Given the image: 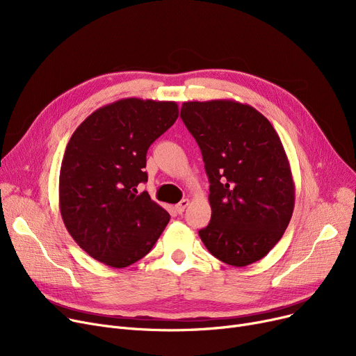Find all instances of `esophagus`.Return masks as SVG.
Listing matches in <instances>:
<instances>
[{
    "mask_svg": "<svg viewBox=\"0 0 356 356\" xmlns=\"http://www.w3.org/2000/svg\"><path fill=\"white\" fill-rule=\"evenodd\" d=\"M188 204H189V199H183L181 202H179V203L176 204V211H177L179 213L184 212V209L188 208Z\"/></svg>",
    "mask_w": 356,
    "mask_h": 356,
    "instance_id": "obj_1",
    "label": "esophagus"
}]
</instances>
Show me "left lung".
I'll return each instance as SVG.
<instances>
[{
	"mask_svg": "<svg viewBox=\"0 0 356 356\" xmlns=\"http://www.w3.org/2000/svg\"><path fill=\"white\" fill-rule=\"evenodd\" d=\"M180 118L200 147L209 179L211 222L199 231L222 263L245 267L283 236L294 209L284 147L270 121L229 99L184 102Z\"/></svg>",
	"mask_w": 356,
	"mask_h": 356,
	"instance_id": "1",
	"label": "left lung"
}]
</instances>
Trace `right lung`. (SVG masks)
Segmentation results:
<instances>
[{
    "label": "right lung",
    "instance_id": "1",
    "mask_svg": "<svg viewBox=\"0 0 356 356\" xmlns=\"http://www.w3.org/2000/svg\"><path fill=\"white\" fill-rule=\"evenodd\" d=\"M179 117L170 101L125 98L97 109L70 137L59 176L65 227L92 258L124 268L149 252L170 215L137 186L147 149Z\"/></svg>",
    "mask_w": 356,
    "mask_h": 356
}]
</instances>
